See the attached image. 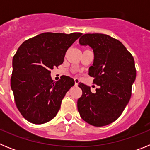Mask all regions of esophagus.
<instances>
[{"instance_id":"obj_1","label":"esophagus","mask_w":150,"mask_h":150,"mask_svg":"<svg viewBox=\"0 0 150 150\" xmlns=\"http://www.w3.org/2000/svg\"><path fill=\"white\" fill-rule=\"evenodd\" d=\"M74 83H75V86H77L78 83H79V79L78 78H74Z\"/></svg>"}]
</instances>
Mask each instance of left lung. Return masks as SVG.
<instances>
[{"label":"left lung","mask_w":150,"mask_h":150,"mask_svg":"<svg viewBox=\"0 0 150 150\" xmlns=\"http://www.w3.org/2000/svg\"><path fill=\"white\" fill-rule=\"evenodd\" d=\"M79 43L93 50L88 75L98 88L93 93L89 86L79 83L83 95L77 100L78 111L88 124L104 126L120 117L131 98L136 78L134 60L120 41L107 34H83Z\"/></svg>","instance_id":"left-lung-1"}]
</instances>
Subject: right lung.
<instances>
[{"label":"right lung","instance_id":"right-lung-1","mask_svg":"<svg viewBox=\"0 0 150 150\" xmlns=\"http://www.w3.org/2000/svg\"><path fill=\"white\" fill-rule=\"evenodd\" d=\"M82 34L43 33L18 47L10 83L17 108L26 120L43 124L57 115L62 99L75 83L67 76L54 82L50 70L63 63L67 50Z\"/></svg>","mask_w":150,"mask_h":150}]
</instances>
